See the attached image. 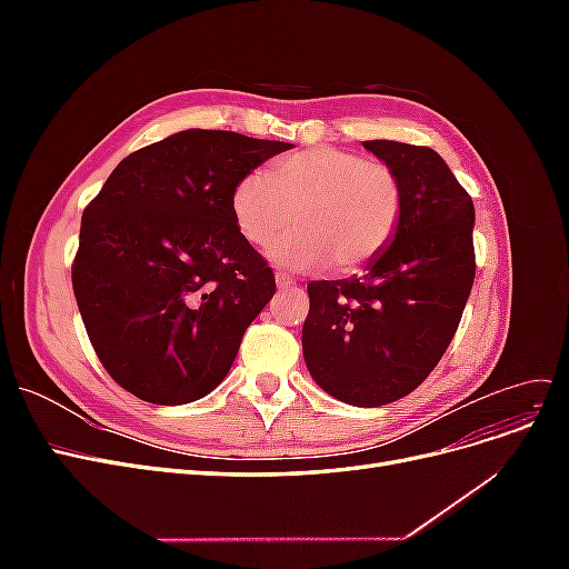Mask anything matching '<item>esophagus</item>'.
Masks as SVG:
<instances>
[{
	"label": "esophagus",
	"mask_w": 569,
	"mask_h": 569,
	"mask_svg": "<svg viewBox=\"0 0 569 569\" xmlns=\"http://www.w3.org/2000/svg\"><path fill=\"white\" fill-rule=\"evenodd\" d=\"M274 284H278L280 289H284V287H291V284H295V280H291L289 274H284V272H278V274H274Z\"/></svg>",
	"instance_id": "1"
}]
</instances>
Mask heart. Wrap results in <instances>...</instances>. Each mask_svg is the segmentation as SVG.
Returning a JSON list of instances; mask_svg holds the SVG:
<instances>
[{
    "label": "heart",
    "instance_id": "obj_1",
    "mask_svg": "<svg viewBox=\"0 0 569 569\" xmlns=\"http://www.w3.org/2000/svg\"><path fill=\"white\" fill-rule=\"evenodd\" d=\"M232 220L249 244L272 247V261L291 270L332 263L353 272L380 258L399 234L406 197L387 163L353 151L316 147L272 163L270 178L247 173L232 189Z\"/></svg>",
    "mask_w": 569,
    "mask_h": 569
}]
</instances>
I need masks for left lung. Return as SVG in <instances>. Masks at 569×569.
Masks as SVG:
<instances>
[{
  "label": "left lung",
  "mask_w": 569,
  "mask_h": 569,
  "mask_svg": "<svg viewBox=\"0 0 569 569\" xmlns=\"http://www.w3.org/2000/svg\"><path fill=\"white\" fill-rule=\"evenodd\" d=\"M363 147L401 178V228L360 278L308 284L301 343L322 391L377 408L418 389L449 349L475 282V203L435 149Z\"/></svg>",
  "instance_id": "8db88e82"
}]
</instances>
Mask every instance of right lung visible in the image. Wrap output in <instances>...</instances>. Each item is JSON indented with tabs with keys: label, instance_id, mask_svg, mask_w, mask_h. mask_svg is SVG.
Instances as JSON below:
<instances>
[{
	"label": "right lung",
	"instance_id": "right-lung-1",
	"mask_svg": "<svg viewBox=\"0 0 569 569\" xmlns=\"http://www.w3.org/2000/svg\"><path fill=\"white\" fill-rule=\"evenodd\" d=\"M287 142L182 130L120 161L82 213L73 291L101 366L157 406L192 403L230 372L274 274L239 234L234 184Z\"/></svg>",
	"mask_w": 569,
	"mask_h": 569
}]
</instances>
